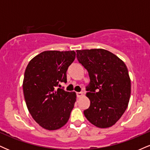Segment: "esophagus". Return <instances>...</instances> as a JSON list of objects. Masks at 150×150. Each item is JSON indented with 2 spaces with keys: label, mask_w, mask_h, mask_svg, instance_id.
<instances>
[{
  "label": "esophagus",
  "mask_w": 150,
  "mask_h": 150,
  "mask_svg": "<svg viewBox=\"0 0 150 150\" xmlns=\"http://www.w3.org/2000/svg\"><path fill=\"white\" fill-rule=\"evenodd\" d=\"M76 95H77V98H80V97H81L83 95V93H82V92H76Z\"/></svg>",
  "instance_id": "obj_1"
}]
</instances>
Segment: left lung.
I'll use <instances>...</instances> for the list:
<instances>
[{"label":"left lung","mask_w":150,"mask_h":150,"mask_svg":"<svg viewBox=\"0 0 150 150\" xmlns=\"http://www.w3.org/2000/svg\"><path fill=\"white\" fill-rule=\"evenodd\" d=\"M78 62L90 79L86 96L90 106L84 116L99 128L110 127L127 110L131 96V80L124 63L103 49L77 50Z\"/></svg>","instance_id":"1"}]
</instances>
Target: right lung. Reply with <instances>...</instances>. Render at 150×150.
<instances>
[{"mask_svg": "<svg viewBox=\"0 0 150 150\" xmlns=\"http://www.w3.org/2000/svg\"><path fill=\"white\" fill-rule=\"evenodd\" d=\"M74 51H45L31 59L23 82L25 101L33 120L44 129L57 130L67 123L74 104L75 92L61 89L66 72L75 59Z\"/></svg>", "mask_w": 150, "mask_h": 150, "instance_id": "add662e5", "label": "right lung"}]
</instances>
